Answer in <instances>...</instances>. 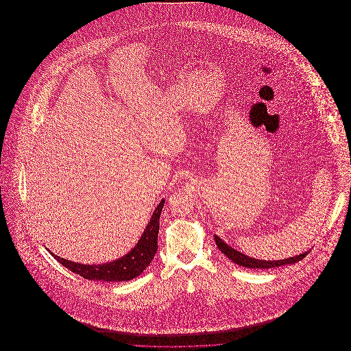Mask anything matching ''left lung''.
Wrapping results in <instances>:
<instances>
[{
  "label": "left lung",
  "mask_w": 351,
  "mask_h": 351,
  "mask_svg": "<svg viewBox=\"0 0 351 351\" xmlns=\"http://www.w3.org/2000/svg\"><path fill=\"white\" fill-rule=\"evenodd\" d=\"M215 241H216L218 249L221 250L223 255H226L235 265L247 268H263V269H266V268L280 267V266H284V265H293V263L299 262L301 259H304L308 255V252H309V251H306V252L300 254V255H296V256H292V258H287V259H282V261H261V259H255V258L247 256V255L235 250L233 247H230L229 245H226L217 235H215Z\"/></svg>",
  "instance_id": "left-lung-1"
}]
</instances>
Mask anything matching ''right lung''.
I'll list each match as a JSON object with an SVG mask.
<instances>
[{"mask_svg":"<svg viewBox=\"0 0 351 351\" xmlns=\"http://www.w3.org/2000/svg\"><path fill=\"white\" fill-rule=\"evenodd\" d=\"M165 206V199L159 202L156 209L152 213L149 225L146 226L138 243L130 252L123 255L117 261L104 263V265H80L60 258L55 254L52 256L62 263L64 267L71 269L75 274H79L88 280H102V282H128L139 276L146 268L149 267L158 250V233H159V218L162 209Z\"/></svg>","mask_w":351,"mask_h":351,"instance_id":"add662e5","label":"right lung"}]
</instances>
